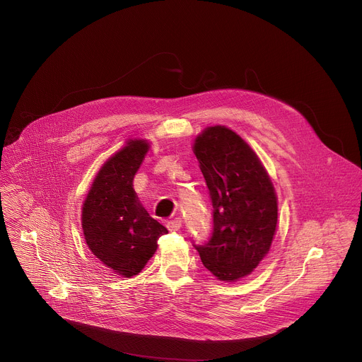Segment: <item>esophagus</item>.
Instances as JSON below:
<instances>
[{
    "mask_svg": "<svg viewBox=\"0 0 362 362\" xmlns=\"http://www.w3.org/2000/svg\"><path fill=\"white\" fill-rule=\"evenodd\" d=\"M182 228V221L180 219H173V221H169L168 222V229L170 230V232H176V230H179Z\"/></svg>",
    "mask_w": 362,
    "mask_h": 362,
    "instance_id": "1",
    "label": "esophagus"
}]
</instances>
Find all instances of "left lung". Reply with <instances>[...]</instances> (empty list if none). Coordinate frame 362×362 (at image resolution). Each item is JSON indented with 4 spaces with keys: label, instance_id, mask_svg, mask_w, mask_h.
I'll return each mask as SVG.
<instances>
[{
    "label": "left lung",
    "instance_id": "obj_1",
    "mask_svg": "<svg viewBox=\"0 0 362 362\" xmlns=\"http://www.w3.org/2000/svg\"><path fill=\"white\" fill-rule=\"evenodd\" d=\"M193 153L214 206V232L194 245L204 268L219 281L249 275L268 255L278 223L272 180L250 146L226 126L204 129Z\"/></svg>",
    "mask_w": 362,
    "mask_h": 362
}]
</instances>
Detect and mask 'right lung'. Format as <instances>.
<instances>
[{
	"mask_svg": "<svg viewBox=\"0 0 362 362\" xmlns=\"http://www.w3.org/2000/svg\"><path fill=\"white\" fill-rule=\"evenodd\" d=\"M150 144L130 139L97 172L81 209L86 243L98 261L117 275H137L158 249L168 229L143 208L134 189Z\"/></svg>",
	"mask_w": 362,
	"mask_h": 362,
	"instance_id": "right-lung-1",
	"label": "right lung"
}]
</instances>
